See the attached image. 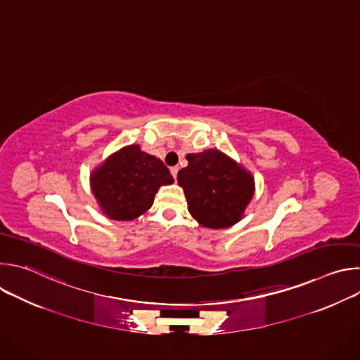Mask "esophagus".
<instances>
[{
    "instance_id": "esophagus-1",
    "label": "esophagus",
    "mask_w": 360,
    "mask_h": 360,
    "mask_svg": "<svg viewBox=\"0 0 360 360\" xmlns=\"http://www.w3.org/2000/svg\"><path fill=\"white\" fill-rule=\"evenodd\" d=\"M178 172H179V167H172L171 168V174H172V176L176 179V176H178Z\"/></svg>"
}]
</instances>
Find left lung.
Returning <instances> with one entry per match:
<instances>
[{"mask_svg": "<svg viewBox=\"0 0 360 360\" xmlns=\"http://www.w3.org/2000/svg\"><path fill=\"white\" fill-rule=\"evenodd\" d=\"M188 167L178 172L191 215L207 228L236 224L255 191L253 178L217 149L188 153Z\"/></svg>", "mask_w": 360, "mask_h": 360, "instance_id": "8db88e82", "label": "left lung"}]
</instances>
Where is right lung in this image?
Here are the masks:
<instances>
[{
    "label": "right lung",
    "instance_id": "obj_1",
    "mask_svg": "<svg viewBox=\"0 0 360 360\" xmlns=\"http://www.w3.org/2000/svg\"><path fill=\"white\" fill-rule=\"evenodd\" d=\"M174 182L169 169L138 145L125 146L91 176L92 192L111 219L131 221L153 203L161 185Z\"/></svg>",
    "mask_w": 360,
    "mask_h": 360
}]
</instances>
